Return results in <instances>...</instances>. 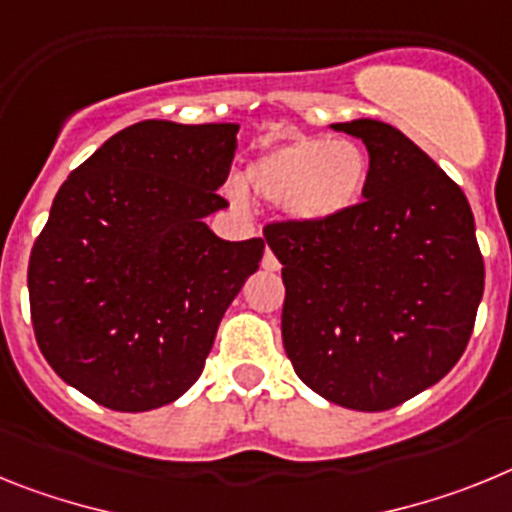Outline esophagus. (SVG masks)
<instances>
[{
	"instance_id": "34e87169",
	"label": "esophagus",
	"mask_w": 512,
	"mask_h": 512,
	"mask_svg": "<svg viewBox=\"0 0 512 512\" xmlns=\"http://www.w3.org/2000/svg\"><path fill=\"white\" fill-rule=\"evenodd\" d=\"M262 268L270 270V273L281 268V262H278V257L273 255V250H265V255H262Z\"/></svg>"
}]
</instances>
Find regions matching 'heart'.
<instances>
[{"label": "heart", "mask_w": 512, "mask_h": 512, "mask_svg": "<svg viewBox=\"0 0 512 512\" xmlns=\"http://www.w3.org/2000/svg\"><path fill=\"white\" fill-rule=\"evenodd\" d=\"M371 175L361 144L322 136H291L260 151L244 185L262 201L283 206L301 224H330L358 206Z\"/></svg>", "instance_id": "heart-1"}]
</instances>
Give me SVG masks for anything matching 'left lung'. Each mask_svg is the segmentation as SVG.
<instances>
[{
  "label": "left lung",
  "instance_id": "obj_1",
  "mask_svg": "<svg viewBox=\"0 0 512 512\" xmlns=\"http://www.w3.org/2000/svg\"><path fill=\"white\" fill-rule=\"evenodd\" d=\"M361 139L371 175L330 224L265 226L283 265V345L324 399L391 410L464 355L484 293V260L464 190L389 123H335Z\"/></svg>",
  "mask_w": 512,
  "mask_h": 512
}]
</instances>
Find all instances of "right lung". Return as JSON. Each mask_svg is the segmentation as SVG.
<instances>
[{"mask_svg":"<svg viewBox=\"0 0 512 512\" xmlns=\"http://www.w3.org/2000/svg\"><path fill=\"white\" fill-rule=\"evenodd\" d=\"M237 123L123 128L71 172L30 252L35 340L92 402L157 410L198 381L224 311L260 268V237L226 242L206 216Z\"/></svg>","mask_w":512,"mask_h":512,"instance_id":"1","label":"right lung"}]
</instances>
